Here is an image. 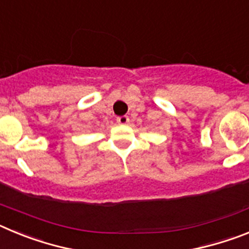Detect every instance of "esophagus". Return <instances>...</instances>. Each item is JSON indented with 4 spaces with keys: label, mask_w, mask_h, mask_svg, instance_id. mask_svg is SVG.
I'll return each instance as SVG.
<instances>
[{
    "label": "esophagus",
    "mask_w": 249,
    "mask_h": 249,
    "mask_svg": "<svg viewBox=\"0 0 249 249\" xmlns=\"http://www.w3.org/2000/svg\"><path fill=\"white\" fill-rule=\"evenodd\" d=\"M117 122L120 124H127L129 122V117L128 116H120V117H117Z\"/></svg>",
    "instance_id": "1"
}]
</instances>
